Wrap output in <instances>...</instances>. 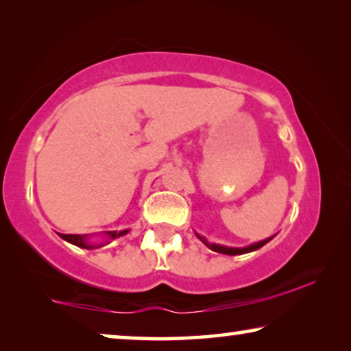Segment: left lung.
<instances>
[{"label":"left lung","mask_w":351,"mask_h":351,"mask_svg":"<svg viewBox=\"0 0 351 351\" xmlns=\"http://www.w3.org/2000/svg\"><path fill=\"white\" fill-rule=\"evenodd\" d=\"M195 235L198 237V239L204 243V245L212 249V251L215 252H219V254H226V255H241V254H247V252H252V251H257V249H260L261 246H265L266 243L271 241L272 239H274L276 235L269 237V239H265L261 241H257V243H252V245L249 246H245V247H230V246H223V245H217V243H209L207 241L204 237H201L198 232H195Z\"/></svg>","instance_id":"obj_1"}]
</instances>
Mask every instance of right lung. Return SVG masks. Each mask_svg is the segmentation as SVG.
<instances>
[{
    "instance_id": "right-lung-1",
    "label": "right lung",
    "mask_w": 351,
    "mask_h": 351,
    "mask_svg": "<svg viewBox=\"0 0 351 351\" xmlns=\"http://www.w3.org/2000/svg\"><path fill=\"white\" fill-rule=\"evenodd\" d=\"M128 232H130V229L119 230V232H117V230H105V232H104L105 241H102V243L90 241L91 235H86V234L85 235H80V234H58V235H60L64 241H68L74 246H79V247H83V249H96V247H102L105 245H108L111 240H116V239H119V237L125 235Z\"/></svg>"
}]
</instances>
